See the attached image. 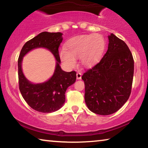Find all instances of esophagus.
Instances as JSON below:
<instances>
[{"mask_svg":"<svg viewBox=\"0 0 148 148\" xmlns=\"http://www.w3.org/2000/svg\"><path fill=\"white\" fill-rule=\"evenodd\" d=\"M76 78L77 79H80L82 78V73H80V72H77V74H76Z\"/></svg>","mask_w":148,"mask_h":148,"instance_id":"34e87169","label":"esophagus"}]
</instances>
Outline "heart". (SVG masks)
<instances>
[{"instance_id": "obj_1", "label": "heart", "mask_w": 148, "mask_h": 148, "mask_svg": "<svg viewBox=\"0 0 148 148\" xmlns=\"http://www.w3.org/2000/svg\"><path fill=\"white\" fill-rule=\"evenodd\" d=\"M105 48V41L101 35L84 34L72 38L66 42L64 49L60 52L63 63L70 69L76 65V58L79 57L85 66H91L99 61Z\"/></svg>"}]
</instances>
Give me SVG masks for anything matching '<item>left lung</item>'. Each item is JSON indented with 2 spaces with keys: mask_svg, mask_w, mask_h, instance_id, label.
Masks as SVG:
<instances>
[{
  "mask_svg": "<svg viewBox=\"0 0 148 148\" xmlns=\"http://www.w3.org/2000/svg\"><path fill=\"white\" fill-rule=\"evenodd\" d=\"M108 40L106 53L82 77L87 107L102 116L115 113L127 101L134 74L133 57L127 45L112 33Z\"/></svg>",
  "mask_w": 148,
  "mask_h": 148,
  "instance_id": "8db88e82",
  "label": "left lung"
}]
</instances>
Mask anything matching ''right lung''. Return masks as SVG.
Segmentation results:
<instances>
[{"label": "right lung", "instance_id": "right-lung-1", "mask_svg": "<svg viewBox=\"0 0 148 148\" xmlns=\"http://www.w3.org/2000/svg\"><path fill=\"white\" fill-rule=\"evenodd\" d=\"M61 32H42L27 41L22 47L18 58L19 88L25 101L32 109L42 113H51L61 108L65 102V92L76 79V72L62 71L59 47L62 41ZM38 47L49 49L56 57L57 63L52 77L44 83L33 84L22 72L23 57L31 50Z\"/></svg>", "mask_w": 148, "mask_h": 148}]
</instances>
